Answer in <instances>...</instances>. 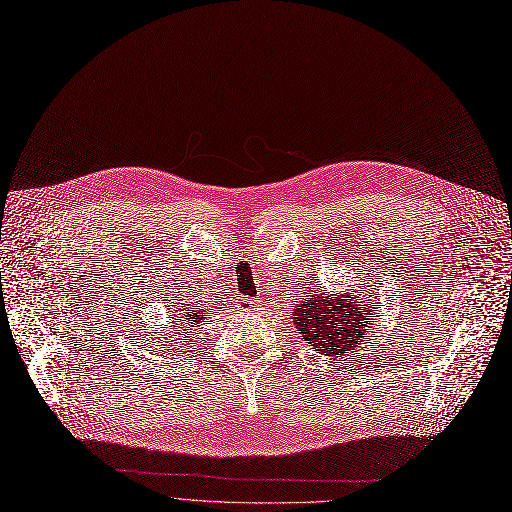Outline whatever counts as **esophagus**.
Returning a JSON list of instances; mask_svg holds the SVG:
<instances>
[{"label": "esophagus", "instance_id": "esophagus-1", "mask_svg": "<svg viewBox=\"0 0 512 512\" xmlns=\"http://www.w3.org/2000/svg\"><path fill=\"white\" fill-rule=\"evenodd\" d=\"M238 303H240V309H242V311H253V309L257 307V301H255V299H240Z\"/></svg>", "mask_w": 512, "mask_h": 512}]
</instances>
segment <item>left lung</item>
Here are the masks:
<instances>
[{
    "label": "left lung",
    "instance_id": "8db88e82",
    "mask_svg": "<svg viewBox=\"0 0 512 512\" xmlns=\"http://www.w3.org/2000/svg\"><path fill=\"white\" fill-rule=\"evenodd\" d=\"M369 301V290H363L361 294H357L355 288H351V292L342 290L332 299L311 290L307 292V299L294 307L292 319L299 334L315 351L330 357L357 353V346L365 344L363 334L375 309Z\"/></svg>",
    "mask_w": 512,
    "mask_h": 512
}]
</instances>
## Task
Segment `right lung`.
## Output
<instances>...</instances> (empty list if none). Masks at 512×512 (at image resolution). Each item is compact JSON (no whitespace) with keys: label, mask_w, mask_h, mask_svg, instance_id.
<instances>
[{"label":"right lung","mask_w":512,"mask_h":512,"mask_svg":"<svg viewBox=\"0 0 512 512\" xmlns=\"http://www.w3.org/2000/svg\"><path fill=\"white\" fill-rule=\"evenodd\" d=\"M176 305V303H174ZM178 311H184V313H180V324H176V328L178 326H184V324H188V326H195V324H199V321L203 319V315H199V313H203V309L201 311H195V305H186L184 309H178ZM170 351V348H168Z\"/></svg>","instance_id":"1"}]
</instances>
